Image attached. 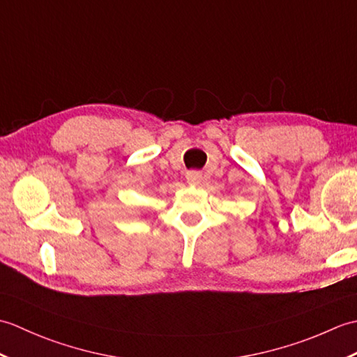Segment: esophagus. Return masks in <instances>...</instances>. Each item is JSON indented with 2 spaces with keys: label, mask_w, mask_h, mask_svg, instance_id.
Returning <instances> with one entry per match:
<instances>
[{
  "label": "esophagus",
  "mask_w": 357,
  "mask_h": 357,
  "mask_svg": "<svg viewBox=\"0 0 357 357\" xmlns=\"http://www.w3.org/2000/svg\"><path fill=\"white\" fill-rule=\"evenodd\" d=\"M185 179H187V183L190 184V185H198L201 183L202 176H201L199 172H188L185 174Z\"/></svg>",
  "instance_id": "34e87169"
}]
</instances>
